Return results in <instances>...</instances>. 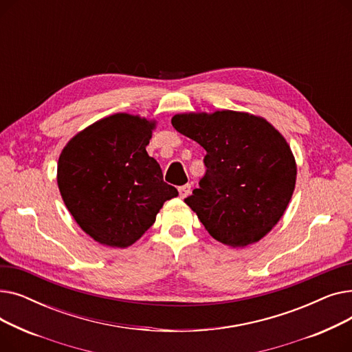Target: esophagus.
<instances>
[{
  "label": "esophagus",
  "mask_w": 352,
  "mask_h": 352,
  "mask_svg": "<svg viewBox=\"0 0 352 352\" xmlns=\"http://www.w3.org/2000/svg\"><path fill=\"white\" fill-rule=\"evenodd\" d=\"M178 192H179V197H181V198L188 197L190 192H191V186H190V184H186V186H181V187L178 188Z\"/></svg>",
  "instance_id": "esophagus-1"
}]
</instances>
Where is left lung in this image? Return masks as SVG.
Masks as SVG:
<instances>
[{
    "label": "left lung",
    "mask_w": 352,
    "mask_h": 352,
    "mask_svg": "<svg viewBox=\"0 0 352 352\" xmlns=\"http://www.w3.org/2000/svg\"><path fill=\"white\" fill-rule=\"evenodd\" d=\"M178 133L207 151L206 175L186 204L217 241L247 247L287 210L297 179L291 148L264 118L236 111L177 114Z\"/></svg>",
    "instance_id": "1"
}]
</instances>
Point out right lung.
<instances>
[{"label": "right lung", "mask_w": 352, "mask_h": 352, "mask_svg": "<svg viewBox=\"0 0 352 352\" xmlns=\"http://www.w3.org/2000/svg\"><path fill=\"white\" fill-rule=\"evenodd\" d=\"M154 121L114 114L71 138L58 160L61 197L77 224L97 243L125 248L155 223L178 195L146 154Z\"/></svg>", "instance_id": "obj_1"}]
</instances>
